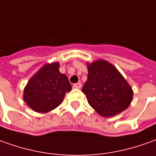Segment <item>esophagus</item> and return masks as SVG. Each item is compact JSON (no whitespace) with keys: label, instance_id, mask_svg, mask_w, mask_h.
I'll use <instances>...</instances> for the list:
<instances>
[{"label":"esophagus","instance_id":"34e87169","mask_svg":"<svg viewBox=\"0 0 156 156\" xmlns=\"http://www.w3.org/2000/svg\"><path fill=\"white\" fill-rule=\"evenodd\" d=\"M73 87H74V88L80 89V87H81V84H80V82H78V83H76V84L73 85Z\"/></svg>","mask_w":156,"mask_h":156}]
</instances>
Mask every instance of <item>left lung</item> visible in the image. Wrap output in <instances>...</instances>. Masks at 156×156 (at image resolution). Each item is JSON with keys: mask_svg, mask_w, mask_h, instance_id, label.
<instances>
[{"mask_svg": "<svg viewBox=\"0 0 156 156\" xmlns=\"http://www.w3.org/2000/svg\"><path fill=\"white\" fill-rule=\"evenodd\" d=\"M87 68L82 92L91 107L105 117L115 116L127 109L133 92L116 68L103 59L87 64Z\"/></svg>", "mask_w": 156, "mask_h": 156, "instance_id": "1", "label": "left lung"}]
</instances>
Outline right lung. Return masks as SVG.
Returning a JSON list of instances; mask_svg holds the SVG:
<instances>
[{
  "mask_svg": "<svg viewBox=\"0 0 156 156\" xmlns=\"http://www.w3.org/2000/svg\"><path fill=\"white\" fill-rule=\"evenodd\" d=\"M71 88L67 76L59 72V63L47 64L28 81L23 99L34 111L47 113L63 102Z\"/></svg>",
  "mask_w": 156,
  "mask_h": 156,
  "instance_id": "right-lung-1",
  "label": "right lung"
}]
</instances>
